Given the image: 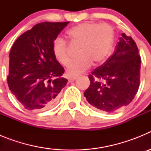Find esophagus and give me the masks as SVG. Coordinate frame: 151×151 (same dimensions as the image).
I'll return each mask as SVG.
<instances>
[{
    "label": "esophagus",
    "mask_w": 151,
    "mask_h": 151,
    "mask_svg": "<svg viewBox=\"0 0 151 151\" xmlns=\"http://www.w3.org/2000/svg\"><path fill=\"white\" fill-rule=\"evenodd\" d=\"M68 79H69V82H73V81H75V80L76 79V77H75V76H69Z\"/></svg>",
    "instance_id": "esophagus-1"
}]
</instances>
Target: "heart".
Listing matches in <instances>:
<instances>
[{
    "label": "heart",
    "instance_id": "1",
    "mask_svg": "<svg viewBox=\"0 0 151 151\" xmlns=\"http://www.w3.org/2000/svg\"><path fill=\"white\" fill-rule=\"evenodd\" d=\"M72 43L80 44L76 60L68 66L67 73L76 76L91 66L104 63L112 50L114 41V31L107 23L82 22L69 29L66 32ZM52 50L57 60L66 66L70 60L68 45L63 38H57L53 42Z\"/></svg>",
    "mask_w": 151,
    "mask_h": 151
}]
</instances>
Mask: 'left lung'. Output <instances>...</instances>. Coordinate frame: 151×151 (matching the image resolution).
Here are the masks:
<instances>
[{
  "label": "left lung",
  "mask_w": 151,
  "mask_h": 151,
  "mask_svg": "<svg viewBox=\"0 0 151 151\" xmlns=\"http://www.w3.org/2000/svg\"><path fill=\"white\" fill-rule=\"evenodd\" d=\"M141 57L130 36L119 37L115 52L104 63L88 76L90 86L84 95L100 110L113 113L134 99L140 85Z\"/></svg>",
  "instance_id": "8db88e82"
}]
</instances>
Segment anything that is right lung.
Returning a JSON list of instances; mask_svg holds the SVG:
<instances>
[{
	"mask_svg": "<svg viewBox=\"0 0 151 151\" xmlns=\"http://www.w3.org/2000/svg\"><path fill=\"white\" fill-rule=\"evenodd\" d=\"M69 22L38 23L21 35L10 52L7 83L26 110L43 111L59 100L67 79L56 60L52 45Z\"/></svg>",
	"mask_w": 151,
	"mask_h": 151,
	"instance_id": "1",
	"label": "right lung"
}]
</instances>
